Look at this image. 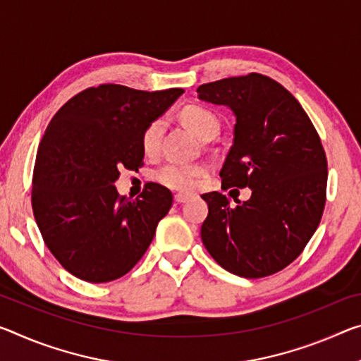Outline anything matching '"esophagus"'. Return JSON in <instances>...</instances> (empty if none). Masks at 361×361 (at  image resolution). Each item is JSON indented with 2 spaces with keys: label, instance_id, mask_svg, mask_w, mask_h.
<instances>
[{
  "label": "esophagus",
  "instance_id": "esophagus-1",
  "mask_svg": "<svg viewBox=\"0 0 361 361\" xmlns=\"http://www.w3.org/2000/svg\"><path fill=\"white\" fill-rule=\"evenodd\" d=\"M188 199H190V196H188V194H175V202H178V204H183V202H186Z\"/></svg>",
  "mask_w": 361,
  "mask_h": 361
}]
</instances>
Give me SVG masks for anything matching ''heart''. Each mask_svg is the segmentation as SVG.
I'll return each mask as SVG.
<instances>
[{
  "mask_svg": "<svg viewBox=\"0 0 361 361\" xmlns=\"http://www.w3.org/2000/svg\"><path fill=\"white\" fill-rule=\"evenodd\" d=\"M181 120L188 128H191L199 138H204L212 131H219L220 122L219 117L207 107L202 106H186L181 111ZM164 135V120H154L151 125H147L141 138L142 151L147 156L156 154L160 147ZM207 173V167L202 164H190V162H171L165 164L156 171V180L160 185L170 188L176 191H191L197 186L199 178Z\"/></svg>",
  "mask_w": 361,
  "mask_h": 361,
  "instance_id": "1",
  "label": "heart"
}]
</instances>
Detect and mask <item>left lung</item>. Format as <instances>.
<instances>
[{
	"mask_svg": "<svg viewBox=\"0 0 361 361\" xmlns=\"http://www.w3.org/2000/svg\"><path fill=\"white\" fill-rule=\"evenodd\" d=\"M197 98L231 109L233 146L223 188H250L249 201L202 194L201 238L214 260L243 278H263L300 255L322 220L328 162L313 123L293 94L260 73L201 85Z\"/></svg>",
	"mask_w": 361,
	"mask_h": 361,
	"instance_id": "8db88e82",
	"label": "left lung"
}]
</instances>
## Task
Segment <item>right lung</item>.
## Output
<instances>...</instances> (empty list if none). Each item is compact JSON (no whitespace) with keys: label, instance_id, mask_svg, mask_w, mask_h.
Masks as SVG:
<instances>
[{"label":"right lung","instance_id":"1","mask_svg":"<svg viewBox=\"0 0 361 361\" xmlns=\"http://www.w3.org/2000/svg\"><path fill=\"white\" fill-rule=\"evenodd\" d=\"M183 93L99 85L51 118L33 169L32 207L44 244L73 276L114 281L149 247L173 196L147 183L140 197H122L116 181L123 167L138 171L142 133Z\"/></svg>","mask_w":361,"mask_h":361}]
</instances>
